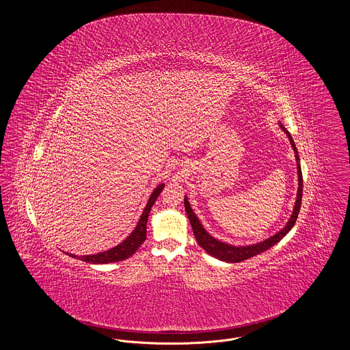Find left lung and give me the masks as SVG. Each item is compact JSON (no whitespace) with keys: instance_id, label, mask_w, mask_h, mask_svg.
Masks as SVG:
<instances>
[{"instance_id":"1","label":"left lung","mask_w":350,"mask_h":350,"mask_svg":"<svg viewBox=\"0 0 350 350\" xmlns=\"http://www.w3.org/2000/svg\"><path fill=\"white\" fill-rule=\"evenodd\" d=\"M283 131L286 133V135L288 136V140L293 146V148L295 150V157H297V167H298V177H299V189H298V196H297V202H295V207H294V213L290 217L287 226L281 230L280 232L275 233L274 236H271L270 239H267L265 241H261L258 244H253V245H247V247H233V245H228L226 243H221V241H217V239H214L213 236H210L208 233L206 232V230L202 227L198 217H196V214L193 213L189 202L185 197V210H186V214L187 217L190 220V224H191V228H193V232L194 236L200 244V247H202L203 250H206L208 254L217 257L221 261H227V262H240V261H244V260H248L253 256H257L262 252L271 248L273 245H275L278 241H281L283 237L286 236V233L288 232L295 221H297V217L299 215L300 204H301V191H303V177H301V169H300L299 164V156H298V150L295 147V143L291 137L290 133L283 127Z\"/></svg>"}]
</instances>
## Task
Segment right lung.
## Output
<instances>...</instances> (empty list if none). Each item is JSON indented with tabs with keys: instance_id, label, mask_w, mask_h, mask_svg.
Instances as JSON below:
<instances>
[{
	"instance_id": "right-lung-1",
	"label": "right lung",
	"mask_w": 350,
	"mask_h": 350,
	"mask_svg": "<svg viewBox=\"0 0 350 350\" xmlns=\"http://www.w3.org/2000/svg\"><path fill=\"white\" fill-rule=\"evenodd\" d=\"M164 189V183L159 185L154 191L152 193L150 197V200L142 214V217L137 221L136 228L133 230V232L124 240L122 241L119 245L114 247L113 250H106L102 253H97V254H90V256H83L79 257L80 260H83L85 262L89 264H109V262H118V261H123L129 257H131L133 253L137 250V248L144 243L146 236H147V220H148V215H150V208L153 206V203L157 200V197L160 196V193ZM72 257H76L73 254H69Z\"/></svg>"
}]
</instances>
